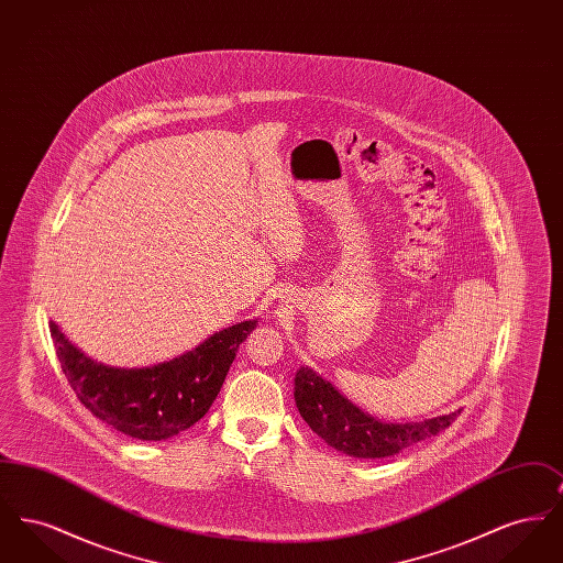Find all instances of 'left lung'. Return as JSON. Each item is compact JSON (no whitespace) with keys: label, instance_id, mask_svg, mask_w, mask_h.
Here are the masks:
<instances>
[{"label":"left lung","instance_id":"1","mask_svg":"<svg viewBox=\"0 0 563 563\" xmlns=\"http://www.w3.org/2000/svg\"><path fill=\"white\" fill-rule=\"evenodd\" d=\"M295 402L308 427L331 448L354 457L395 455L448 429L460 411L424 422L384 424L346 401L329 382L308 367L295 375Z\"/></svg>","mask_w":563,"mask_h":563}]
</instances>
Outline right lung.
<instances>
[{"mask_svg":"<svg viewBox=\"0 0 563 563\" xmlns=\"http://www.w3.org/2000/svg\"><path fill=\"white\" fill-rule=\"evenodd\" d=\"M257 321L228 327L198 349L143 369H113L84 356L51 322L56 356L81 405L141 441H162L194 427L213 405L236 350Z\"/></svg>","mask_w":563,"mask_h":563,"instance_id":"1","label":"right lung"}]
</instances>
